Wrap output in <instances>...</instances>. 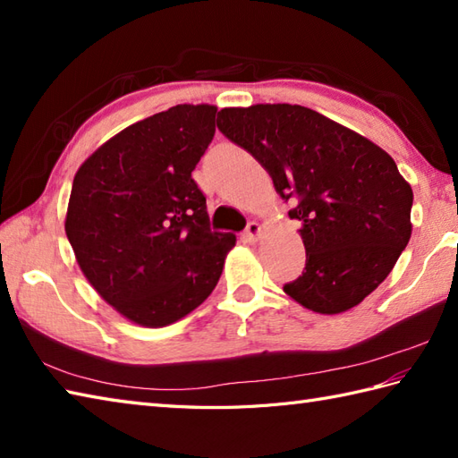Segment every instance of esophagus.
<instances>
[{"instance_id":"34e87169","label":"esophagus","mask_w":458,"mask_h":458,"mask_svg":"<svg viewBox=\"0 0 458 458\" xmlns=\"http://www.w3.org/2000/svg\"><path fill=\"white\" fill-rule=\"evenodd\" d=\"M259 234H261V228H259V224L258 222H248V226H246V236H248V240H251V242H256L258 238H259Z\"/></svg>"}]
</instances>
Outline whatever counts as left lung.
<instances>
[{
  "label": "left lung",
  "instance_id": "8db88e82",
  "mask_svg": "<svg viewBox=\"0 0 458 458\" xmlns=\"http://www.w3.org/2000/svg\"><path fill=\"white\" fill-rule=\"evenodd\" d=\"M218 130L264 167L297 218L307 261L284 285L299 305L336 315L390 276L411 238L413 191L376 143L305 106L218 112Z\"/></svg>",
  "mask_w": 458,
  "mask_h": 458
}]
</instances>
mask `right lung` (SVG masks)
I'll return each instance as SVG.
<instances>
[{"label": "right lung", "instance_id": "add662e5", "mask_svg": "<svg viewBox=\"0 0 458 458\" xmlns=\"http://www.w3.org/2000/svg\"><path fill=\"white\" fill-rule=\"evenodd\" d=\"M216 106L179 104L130 125L76 171L64 230L106 303L159 328L216 287L232 232H212L192 171L214 138Z\"/></svg>", "mask_w": 458, "mask_h": 458}]
</instances>
